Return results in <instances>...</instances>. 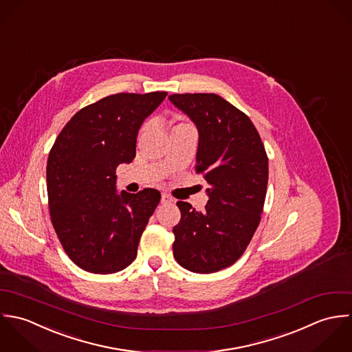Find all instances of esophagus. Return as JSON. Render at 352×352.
Here are the masks:
<instances>
[{
  "instance_id": "esophagus-1",
  "label": "esophagus",
  "mask_w": 352,
  "mask_h": 352,
  "mask_svg": "<svg viewBox=\"0 0 352 352\" xmlns=\"http://www.w3.org/2000/svg\"><path fill=\"white\" fill-rule=\"evenodd\" d=\"M160 201H162V204H168V203H173V199H171L168 195L163 193V195H162V199H160Z\"/></svg>"
}]
</instances>
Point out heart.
<instances>
[{
	"mask_svg": "<svg viewBox=\"0 0 352 352\" xmlns=\"http://www.w3.org/2000/svg\"><path fill=\"white\" fill-rule=\"evenodd\" d=\"M188 126H190L188 122H185V121H178V122L174 125L173 131H177V129H181V128H188ZM142 135H144V129H141L140 133H139V140L142 138Z\"/></svg>",
	"mask_w": 352,
	"mask_h": 352,
	"instance_id": "heart-1",
	"label": "heart"
}]
</instances>
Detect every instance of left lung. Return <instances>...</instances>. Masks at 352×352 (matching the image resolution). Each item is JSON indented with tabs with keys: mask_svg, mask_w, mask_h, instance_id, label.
Masks as SVG:
<instances>
[{
	"mask_svg": "<svg viewBox=\"0 0 352 352\" xmlns=\"http://www.w3.org/2000/svg\"><path fill=\"white\" fill-rule=\"evenodd\" d=\"M168 99L199 129L196 173L208 182V203L196 211L178 201L173 228L177 263L196 274L232 265L256 232L268 185V156L250 118L216 94H174Z\"/></svg>",
	"mask_w": 352,
	"mask_h": 352,
	"instance_id": "1",
	"label": "left lung"
}]
</instances>
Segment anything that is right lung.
<instances>
[{
    "label": "right lung",
    "mask_w": 352,
    "mask_h": 352,
    "mask_svg": "<svg viewBox=\"0 0 352 352\" xmlns=\"http://www.w3.org/2000/svg\"><path fill=\"white\" fill-rule=\"evenodd\" d=\"M167 92L116 94L78 110L50 149L49 211L72 261L91 274H116L138 256L141 234L160 201L155 189H116V170L136 156L144 120Z\"/></svg>",
    "instance_id": "add662e5"
}]
</instances>
